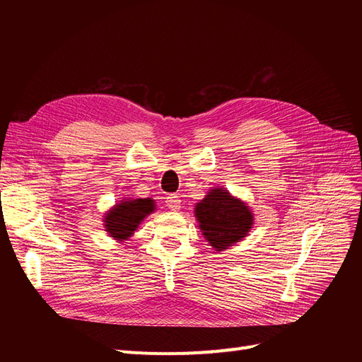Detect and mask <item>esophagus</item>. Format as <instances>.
Returning a JSON list of instances; mask_svg holds the SVG:
<instances>
[{"mask_svg":"<svg viewBox=\"0 0 362 362\" xmlns=\"http://www.w3.org/2000/svg\"><path fill=\"white\" fill-rule=\"evenodd\" d=\"M166 205L170 208L172 211H178L181 208V199L177 194H169L166 198Z\"/></svg>","mask_w":362,"mask_h":362,"instance_id":"34e87169","label":"esophagus"}]
</instances>
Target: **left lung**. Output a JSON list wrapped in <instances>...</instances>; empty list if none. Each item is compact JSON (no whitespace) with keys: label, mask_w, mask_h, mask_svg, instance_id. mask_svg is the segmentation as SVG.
<instances>
[{"label":"left lung","mask_w":362,"mask_h":362,"mask_svg":"<svg viewBox=\"0 0 362 362\" xmlns=\"http://www.w3.org/2000/svg\"><path fill=\"white\" fill-rule=\"evenodd\" d=\"M196 217L202 234L216 250L240 242L252 226V213L245 202L234 199L222 189H214L196 205Z\"/></svg>","instance_id":"left-lung-1"}]
</instances>
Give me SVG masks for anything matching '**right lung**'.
Listing matches in <instances>:
<instances>
[{"label":"right lung","mask_w":362,"mask_h":362,"mask_svg":"<svg viewBox=\"0 0 362 362\" xmlns=\"http://www.w3.org/2000/svg\"><path fill=\"white\" fill-rule=\"evenodd\" d=\"M154 201L152 199H133L117 204L113 210L105 216V228L110 237L117 240H125L136 231L139 223L154 211Z\"/></svg>","instance_id":"right-lung-1"}]
</instances>
